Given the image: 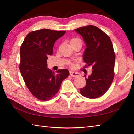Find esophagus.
Returning a JSON list of instances; mask_svg holds the SVG:
<instances>
[{
    "label": "esophagus",
    "mask_w": 134,
    "mask_h": 134,
    "mask_svg": "<svg viewBox=\"0 0 134 134\" xmlns=\"http://www.w3.org/2000/svg\"><path fill=\"white\" fill-rule=\"evenodd\" d=\"M70 75L72 76V77H77L80 76V74L78 73V72H74V71H70Z\"/></svg>",
    "instance_id": "1"
}]
</instances>
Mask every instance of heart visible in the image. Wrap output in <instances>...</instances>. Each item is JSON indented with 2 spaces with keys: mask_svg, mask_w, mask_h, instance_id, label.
Listing matches in <instances>:
<instances>
[{
  "mask_svg": "<svg viewBox=\"0 0 134 134\" xmlns=\"http://www.w3.org/2000/svg\"><path fill=\"white\" fill-rule=\"evenodd\" d=\"M78 42H80V43H82V41H81V40L78 38H72L70 41V44H74L75 43H78ZM70 65L71 67H73L74 66V64L72 63H70Z\"/></svg>",
  "mask_w": 134,
  "mask_h": 134,
  "instance_id": "b5f03b06",
  "label": "heart"
}]
</instances>
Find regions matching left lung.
<instances>
[{"label": "left lung", "mask_w": 134, "mask_h": 134, "mask_svg": "<svg viewBox=\"0 0 134 134\" xmlns=\"http://www.w3.org/2000/svg\"><path fill=\"white\" fill-rule=\"evenodd\" d=\"M75 31L82 36L86 48L83 60L84 68L92 66V74L86 78V85L80 92L86 98L94 99L103 96L114 78L115 54L109 36L99 28L89 25Z\"/></svg>", "instance_id": "obj_1"}]
</instances>
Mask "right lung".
I'll return each mask as SVG.
<instances>
[{
    "instance_id": "1",
    "label": "right lung",
    "mask_w": 134,
    "mask_h": 134,
    "mask_svg": "<svg viewBox=\"0 0 134 134\" xmlns=\"http://www.w3.org/2000/svg\"><path fill=\"white\" fill-rule=\"evenodd\" d=\"M65 32L49 29L31 32L20 48V71L28 90L39 100L51 99L69 75L66 69L55 73L47 68L48 56L52 55L55 41Z\"/></svg>"
}]
</instances>
